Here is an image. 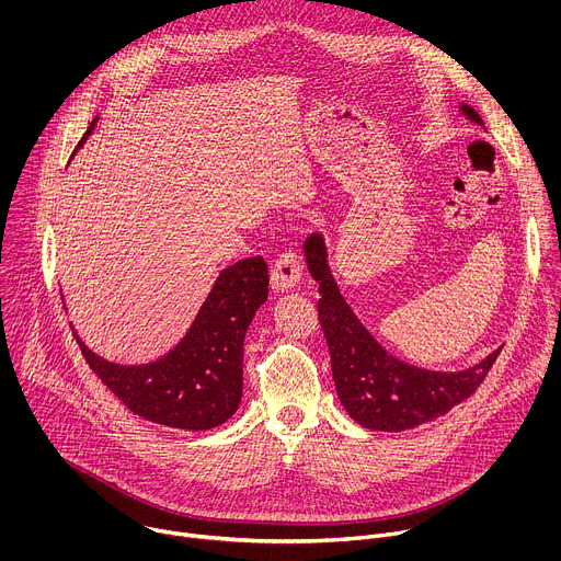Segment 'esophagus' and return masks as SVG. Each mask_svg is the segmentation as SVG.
<instances>
[{
	"label": "esophagus",
	"mask_w": 561,
	"mask_h": 561,
	"mask_svg": "<svg viewBox=\"0 0 561 561\" xmlns=\"http://www.w3.org/2000/svg\"><path fill=\"white\" fill-rule=\"evenodd\" d=\"M299 277H301V264H299L297 255L293 251L282 253L271 268V286L275 290L284 293V290L295 288L299 284Z\"/></svg>",
	"instance_id": "esophagus-1"
}]
</instances>
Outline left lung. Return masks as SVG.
Returning <instances> with one entry per match:
<instances>
[{
	"mask_svg": "<svg viewBox=\"0 0 561 561\" xmlns=\"http://www.w3.org/2000/svg\"><path fill=\"white\" fill-rule=\"evenodd\" d=\"M468 119L482 124L470 106H461ZM310 275L319 282L317 301L333 379L346 413L364 428L399 433L448 413L470 397L493 368L502 348L491 353L482 364L459 373L424 370L399 362L359 324L348 308L329 271L324 239L317 232L304 244Z\"/></svg>",
	"mask_w": 561,
	"mask_h": 561,
	"instance_id": "8db88e82",
	"label": "left lung"
}]
</instances>
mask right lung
<instances>
[{"label":"right lung","mask_w":561,"mask_h":561,"mask_svg":"<svg viewBox=\"0 0 561 561\" xmlns=\"http://www.w3.org/2000/svg\"><path fill=\"white\" fill-rule=\"evenodd\" d=\"M266 297L268 266L262 257L224 268L184 340L146 366L111 364L72 335L87 364L130 413L171 428L208 431L242 402L244 335Z\"/></svg>","instance_id":"add662e5"}]
</instances>
